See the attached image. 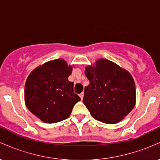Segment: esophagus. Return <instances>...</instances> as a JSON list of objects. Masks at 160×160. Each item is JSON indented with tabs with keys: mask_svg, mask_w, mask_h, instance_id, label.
Segmentation results:
<instances>
[{
	"mask_svg": "<svg viewBox=\"0 0 160 160\" xmlns=\"http://www.w3.org/2000/svg\"><path fill=\"white\" fill-rule=\"evenodd\" d=\"M80 95V98H81V99H82V98H83V95H84V93H83V92L80 93V95Z\"/></svg>",
	"mask_w": 160,
	"mask_h": 160,
	"instance_id": "obj_1",
	"label": "esophagus"
}]
</instances>
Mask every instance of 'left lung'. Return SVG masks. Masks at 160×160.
Segmentation results:
<instances>
[{
  "mask_svg": "<svg viewBox=\"0 0 160 160\" xmlns=\"http://www.w3.org/2000/svg\"><path fill=\"white\" fill-rule=\"evenodd\" d=\"M85 74L89 84L84 89L82 102L95 120L117 123L135 107V82L127 71L101 58L86 68Z\"/></svg>",
  "mask_w": 160,
  "mask_h": 160,
  "instance_id": "obj_1",
  "label": "left lung"
}]
</instances>
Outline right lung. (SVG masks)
Listing matches in <instances>:
<instances>
[{"label":"right lung","mask_w":160,"mask_h":160,"mask_svg":"<svg viewBox=\"0 0 160 160\" xmlns=\"http://www.w3.org/2000/svg\"><path fill=\"white\" fill-rule=\"evenodd\" d=\"M72 67L62 58L46 62L29 74L25 86L27 108L40 120L55 123L65 120L80 98L68 77Z\"/></svg>","instance_id":"right-lung-1"}]
</instances>
